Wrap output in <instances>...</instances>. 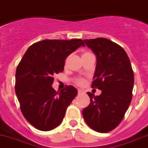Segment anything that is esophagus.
Instances as JSON below:
<instances>
[{"mask_svg":"<svg viewBox=\"0 0 148 148\" xmlns=\"http://www.w3.org/2000/svg\"><path fill=\"white\" fill-rule=\"evenodd\" d=\"M82 93H84V91L82 90H78V94H82Z\"/></svg>","mask_w":148,"mask_h":148,"instance_id":"obj_1","label":"esophagus"}]
</instances>
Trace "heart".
Listing matches in <instances>:
<instances>
[{
  "instance_id": "obj_1",
  "label": "heart",
  "mask_w": 148,
  "mask_h": 148,
  "mask_svg": "<svg viewBox=\"0 0 148 148\" xmlns=\"http://www.w3.org/2000/svg\"><path fill=\"white\" fill-rule=\"evenodd\" d=\"M89 54H91V53H90V52H86H86H84V53L83 54V55H89ZM76 83L78 85H80V86H81V85H83L84 84V79H82V78H78V79H77L76 80Z\"/></svg>"
}]
</instances>
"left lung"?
I'll return each mask as SVG.
<instances>
[{"mask_svg":"<svg viewBox=\"0 0 148 148\" xmlns=\"http://www.w3.org/2000/svg\"><path fill=\"white\" fill-rule=\"evenodd\" d=\"M97 57L92 82L99 96L87 92L90 103L83 109L87 125L101 133L111 132L124 118L132 98L134 73L128 55L122 47L105 38L84 39Z\"/></svg>","mask_w":148,"mask_h":148,"instance_id":"8db88e82","label":"left lung"}]
</instances>
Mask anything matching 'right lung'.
I'll use <instances>...</instances> for the list:
<instances>
[{
	"mask_svg": "<svg viewBox=\"0 0 148 148\" xmlns=\"http://www.w3.org/2000/svg\"><path fill=\"white\" fill-rule=\"evenodd\" d=\"M80 46L81 39H45L31 45L16 71L15 91L23 115L33 127L50 131L62 123L77 94L73 86L60 93L52 88L54 75L64 71L65 59Z\"/></svg>",
	"mask_w": 148,
	"mask_h": 148,
	"instance_id": "add662e5",
	"label": "right lung"
}]
</instances>
